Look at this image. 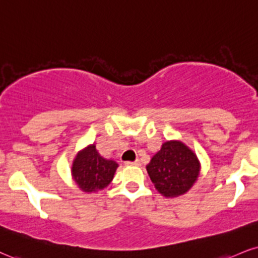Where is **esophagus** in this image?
<instances>
[{
	"label": "esophagus",
	"instance_id": "esophagus-1",
	"mask_svg": "<svg viewBox=\"0 0 258 258\" xmlns=\"http://www.w3.org/2000/svg\"><path fill=\"white\" fill-rule=\"evenodd\" d=\"M126 166H141V161L139 160H136V161H126L125 162Z\"/></svg>",
	"mask_w": 258,
	"mask_h": 258
}]
</instances>
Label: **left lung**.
I'll use <instances>...</instances> for the list:
<instances>
[{
    "label": "left lung",
    "instance_id": "left-lung-1",
    "mask_svg": "<svg viewBox=\"0 0 258 258\" xmlns=\"http://www.w3.org/2000/svg\"><path fill=\"white\" fill-rule=\"evenodd\" d=\"M201 164L196 154L180 141L163 143L147 166L155 188L164 197H179L196 182Z\"/></svg>",
    "mask_w": 258,
    "mask_h": 258
}]
</instances>
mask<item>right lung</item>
I'll list each match as a JSON object with an SVG mask.
<instances>
[{
  "label": "right lung",
  "instance_id": "right-lung-1",
  "mask_svg": "<svg viewBox=\"0 0 258 258\" xmlns=\"http://www.w3.org/2000/svg\"><path fill=\"white\" fill-rule=\"evenodd\" d=\"M119 164L102 157L96 145H89L77 154L73 161L72 175L74 181L84 192H97L110 184Z\"/></svg>",
  "mask_w": 258,
  "mask_h": 258
}]
</instances>
